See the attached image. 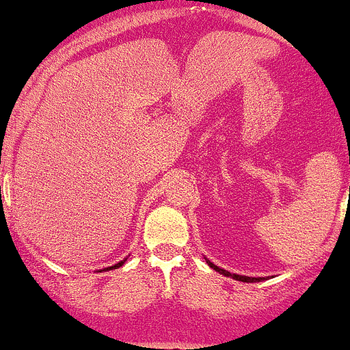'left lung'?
Returning a JSON list of instances; mask_svg holds the SVG:
<instances>
[{"mask_svg":"<svg viewBox=\"0 0 350 350\" xmlns=\"http://www.w3.org/2000/svg\"><path fill=\"white\" fill-rule=\"evenodd\" d=\"M206 262H208V265H210V267L213 269V271L220 272V274L227 275V278H232V280H236V281H243V283H258V281L265 280V278H248V275H241V274H232V272L226 271V269H220L219 265H215L213 262H210V260H206Z\"/></svg>","mask_w":350,"mask_h":350,"instance_id":"left-lung-1","label":"left lung"}]
</instances>
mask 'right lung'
<instances>
[{
  "instance_id": "right-lung-1",
  "label": "right lung",
  "mask_w": 350,
  "mask_h": 350,
  "mask_svg": "<svg viewBox=\"0 0 350 350\" xmlns=\"http://www.w3.org/2000/svg\"><path fill=\"white\" fill-rule=\"evenodd\" d=\"M124 262H126V258H124V260H121V262H118V264L111 265V267H105V269H100V271H98V272H102V271H112V269H118V267H121V265H123V264H124Z\"/></svg>"
}]
</instances>
